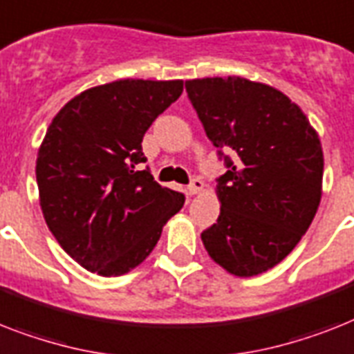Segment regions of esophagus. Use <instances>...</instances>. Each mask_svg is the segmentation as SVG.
<instances>
[{
  "label": "esophagus",
  "instance_id": "34e87169",
  "mask_svg": "<svg viewBox=\"0 0 354 354\" xmlns=\"http://www.w3.org/2000/svg\"><path fill=\"white\" fill-rule=\"evenodd\" d=\"M203 187H205V185H203L202 180H198V178H196V180H192L191 185L187 187V191H189V194L192 196V194H200V192L203 191Z\"/></svg>",
  "mask_w": 354,
  "mask_h": 354
}]
</instances>
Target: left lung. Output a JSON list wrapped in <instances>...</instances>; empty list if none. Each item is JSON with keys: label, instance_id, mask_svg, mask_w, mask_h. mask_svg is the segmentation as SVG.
Instances as JSON below:
<instances>
[{"label": "left lung", "instance_id": "left-lung-1", "mask_svg": "<svg viewBox=\"0 0 354 354\" xmlns=\"http://www.w3.org/2000/svg\"><path fill=\"white\" fill-rule=\"evenodd\" d=\"M185 88L214 147L234 151L218 178L220 216L202 232L203 247L227 272L257 277L297 247L317 214L324 176L318 132L267 83L200 77L187 80Z\"/></svg>", "mask_w": 354, "mask_h": 354}]
</instances>
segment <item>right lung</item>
Segmentation results:
<instances>
[{
	"mask_svg": "<svg viewBox=\"0 0 354 354\" xmlns=\"http://www.w3.org/2000/svg\"><path fill=\"white\" fill-rule=\"evenodd\" d=\"M183 93L182 80H118L87 88L48 125L36 160L39 207L68 257L100 277H122L156 247L185 198L162 187L143 134Z\"/></svg>",
	"mask_w": 354,
	"mask_h": 354,
	"instance_id": "obj_1",
	"label": "right lung"
}]
</instances>
